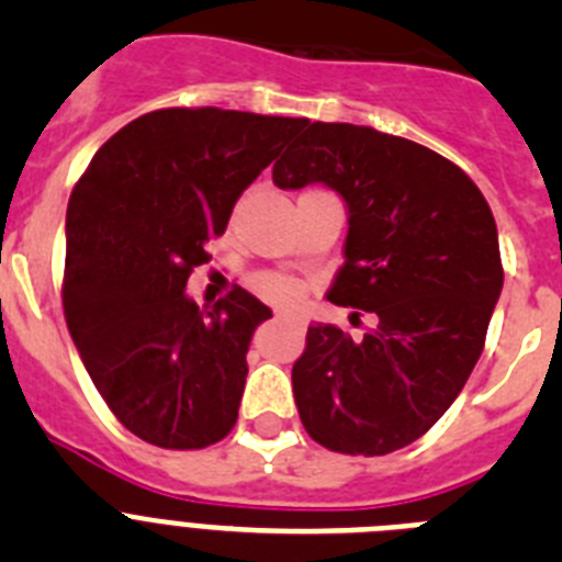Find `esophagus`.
I'll list each match as a JSON object with an SVG mask.
<instances>
[{"label":"esophagus","mask_w":562,"mask_h":562,"mask_svg":"<svg viewBox=\"0 0 562 562\" xmlns=\"http://www.w3.org/2000/svg\"><path fill=\"white\" fill-rule=\"evenodd\" d=\"M272 321H290V317H286L284 312H276V315H272Z\"/></svg>","instance_id":"1"}]
</instances>
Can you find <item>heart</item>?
<instances>
[{
	"label": "heart",
	"mask_w": 562,
	"mask_h": 562,
	"mask_svg": "<svg viewBox=\"0 0 562 562\" xmlns=\"http://www.w3.org/2000/svg\"><path fill=\"white\" fill-rule=\"evenodd\" d=\"M252 286H256V290L261 292L265 297H270V301H284V304L297 295L295 281H292L290 276H278V272L258 276L256 281H252Z\"/></svg>",
	"instance_id": "b5f03b06"
}]
</instances>
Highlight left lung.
<instances>
[{"instance_id":"1","label":"left lung","mask_w":562,"mask_h":562,"mask_svg":"<svg viewBox=\"0 0 562 562\" xmlns=\"http://www.w3.org/2000/svg\"><path fill=\"white\" fill-rule=\"evenodd\" d=\"M272 182L340 193L346 261L326 297L371 315L362 337L310 326L292 366L301 422L335 453H394L434 428L484 351L504 286L493 211L456 162L351 123H306Z\"/></svg>"}]
</instances>
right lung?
Returning a JSON list of instances; mask_svg holds the SVG:
<instances>
[{
    "label": "right lung",
    "mask_w": 562,
    "mask_h": 562,
    "mask_svg": "<svg viewBox=\"0 0 562 562\" xmlns=\"http://www.w3.org/2000/svg\"><path fill=\"white\" fill-rule=\"evenodd\" d=\"M306 123L157 109L112 134L72 188L67 329L109 411L148 445L200 450L236 425L252 331L272 312L241 286L200 310L186 284L241 191Z\"/></svg>",
    "instance_id": "add662e5"
}]
</instances>
